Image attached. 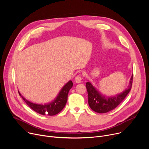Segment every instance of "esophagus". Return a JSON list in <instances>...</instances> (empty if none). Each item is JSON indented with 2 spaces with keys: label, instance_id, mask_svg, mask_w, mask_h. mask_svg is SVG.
I'll return each instance as SVG.
<instances>
[{
  "label": "esophagus",
  "instance_id": "34e87169",
  "mask_svg": "<svg viewBox=\"0 0 149 149\" xmlns=\"http://www.w3.org/2000/svg\"><path fill=\"white\" fill-rule=\"evenodd\" d=\"M82 80V78L80 75H78L77 77H76L75 79V82L76 83H80L81 82Z\"/></svg>",
  "mask_w": 149,
  "mask_h": 149
}]
</instances>
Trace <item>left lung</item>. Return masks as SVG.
<instances>
[{"label": "left lung", "instance_id": "obj_1", "mask_svg": "<svg viewBox=\"0 0 149 149\" xmlns=\"http://www.w3.org/2000/svg\"><path fill=\"white\" fill-rule=\"evenodd\" d=\"M132 81L133 74L127 88L121 93L112 97H106L101 94L91 82H87L86 86L88 91L89 107L93 111L100 113H106L113 110L122 102L130 91Z\"/></svg>", "mask_w": 149, "mask_h": 149}]
</instances>
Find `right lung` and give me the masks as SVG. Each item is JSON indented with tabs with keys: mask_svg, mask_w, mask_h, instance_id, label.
<instances>
[{
	"mask_svg": "<svg viewBox=\"0 0 149 149\" xmlns=\"http://www.w3.org/2000/svg\"><path fill=\"white\" fill-rule=\"evenodd\" d=\"M73 86V83L71 80L69 81L63 87L61 88L59 92L58 95L53 101L49 103L46 104H37L27 100L23 97L21 93L19 92V95L25 101V102L38 113L43 115L52 116L62 111L66 104L68 100V95L69 90L71 89Z\"/></svg>",
	"mask_w": 149,
	"mask_h": 149,
	"instance_id": "add662e5",
	"label": "right lung"
}]
</instances>
